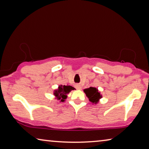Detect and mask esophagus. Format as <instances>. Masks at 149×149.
Wrapping results in <instances>:
<instances>
[{
    "label": "esophagus",
    "instance_id": "1",
    "mask_svg": "<svg viewBox=\"0 0 149 149\" xmlns=\"http://www.w3.org/2000/svg\"><path fill=\"white\" fill-rule=\"evenodd\" d=\"M78 89H80V88L79 87V88H78Z\"/></svg>",
    "mask_w": 149,
    "mask_h": 149
}]
</instances>
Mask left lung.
I'll use <instances>...</instances> for the list:
<instances>
[{
  "label": "left lung",
  "mask_w": 149,
  "mask_h": 149,
  "mask_svg": "<svg viewBox=\"0 0 149 149\" xmlns=\"http://www.w3.org/2000/svg\"><path fill=\"white\" fill-rule=\"evenodd\" d=\"M84 92L86 94L87 97L89 98V100L91 102L97 103L99 100L101 98V95H100L99 91L95 87H91L88 89H84Z\"/></svg>",
  "instance_id": "8db88e82"
}]
</instances>
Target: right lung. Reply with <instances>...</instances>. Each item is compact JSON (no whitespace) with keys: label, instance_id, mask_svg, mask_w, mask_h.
<instances>
[{"label":"right lung","instance_id":"1","mask_svg":"<svg viewBox=\"0 0 149 149\" xmlns=\"http://www.w3.org/2000/svg\"><path fill=\"white\" fill-rule=\"evenodd\" d=\"M74 88L70 85H60L58 89L54 91V95L56 96V99L60 100V101L64 102V100L67 98V94L71 91L72 90H74Z\"/></svg>","mask_w":149,"mask_h":149}]
</instances>
